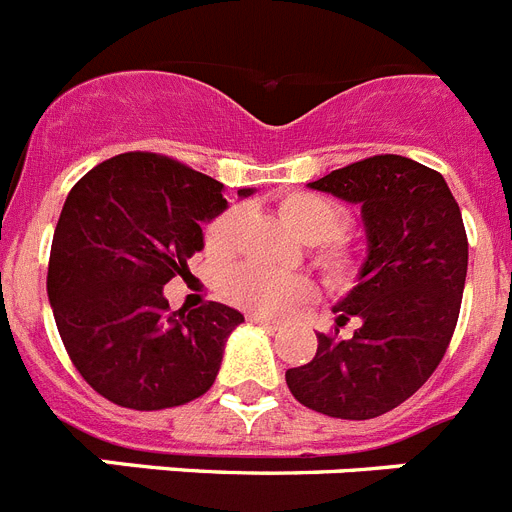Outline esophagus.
<instances>
[{
	"instance_id": "obj_1",
	"label": "esophagus",
	"mask_w": 512,
	"mask_h": 512,
	"mask_svg": "<svg viewBox=\"0 0 512 512\" xmlns=\"http://www.w3.org/2000/svg\"><path fill=\"white\" fill-rule=\"evenodd\" d=\"M248 320H251V323H256V325H264V328H269V330H279L282 328V323H279V320H271V318H264V315H248Z\"/></svg>"
}]
</instances>
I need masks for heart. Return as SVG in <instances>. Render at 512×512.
I'll return each instance as SVG.
<instances>
[{"label":"heart","instance_id":"b5f03b06","mask_svg":"<svg viewBox=\"0 0 512 512\" xmlns=\"http://www.w3.org/2000/svg\"><path fill=\"white\" fill-rule=\"evenodd\" d=\"M284 223L297 230L302 241L310 243L312 259L333 287H348L359 279L366 266V246L346 233V210L338 202L318 192H292L277 205ZM243 210L228 207L217 212L205 225V251L215 259H225L238 246ZM223 295L233 305L264 315L284 318L297 307L315 300L318 287L305 274H274L261 266H235L223 277Z\"/></svg>","mask_w":512,"mask_h":512}]
</instances>
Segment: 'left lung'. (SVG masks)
Here are the masks:
<instances>
[{
    "label": "left lung",
    "instance_id": "1",
    "mask_svg": "<svg viewBox=\"0 0 512 512\" xmlns=\"http://www.w3.org/2000/svg\"><path fill=\"white\" fill-rule=\"evenodd\" d=\"M310 187L361 205L369 256L336 307L338 325H361L346 341L338 330L318 333L315 359L284 377L315 413L377 418L415 395L449 348L467 279V230L443 176L395 153L330 171Z\"/></svg>",
    "mask_w": 512,
    "mask_h": 512
}]
</instances>
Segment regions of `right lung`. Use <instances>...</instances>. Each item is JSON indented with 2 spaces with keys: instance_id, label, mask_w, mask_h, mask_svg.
<instances>
[{
  "instance_id": "obj_1",
  "label": "right lung",
  "mask_w": 512,
  "mask_h": 512,
  "mask_svg": "<svg viewBox=\"0 0 512 512\" xmlns=\"http://www.w3.org/2000/svg\"><path fill=\"white\" fill-rule=\"evenodd\" d=\"M225 205L212 176L148 151L107 158L66 197L48 300L76 372L120 408H176L215 382L243 315L223 302L171 312L164 284L189 274L202 223Z\"/></svg>"
}]
</instances>
